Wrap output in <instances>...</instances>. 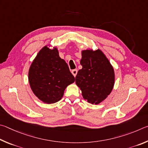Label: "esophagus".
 <instances>
[{"label":"esophagus","mask_w":148,"mask_h":148,"mask_svg":"<svg viewBox=\"0 0 148 148\" xmlns=\"http://www.w3.org/2000/svg\"><path fill=\"white\" fill-rule=\"evenodd\" d=\"M71 73H72V74L73 75V76L75 77V76L77 75V69H73V70H72Z\"/></svg>","instance_id":"obj_1"}]
</instances>
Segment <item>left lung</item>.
<instances>
[{
    "mask_svg": "<svg viewBox=\"0 0 148 148\" xmlns=\"http://www.w3.org/2000/svg\"><path fill=\"white\" fill-rule=\"evenodd\" d=\"M82 68L75 77L82 97L91 104L98 105L109 95L114 85V71L109 60L100 50L82 51Z\"/></svg>",
    "mask_w": 148,
    "mask_h": 148,
    "instance_id": "obj_1",
    "label": "left lung"
}]
</instances>
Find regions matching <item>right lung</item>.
<instances>
[{
  "label": "right lung",
  "mask_w": 148,
  "mask_h": 148,
  "mask_svg": "<svg viewBox=\"0 0 148 148\" xmlns=\"http://www.w3.org/2000/svg\"><path fill=\"white\" fill-rule=\"evenodd\" d=\"M28 81L39 99L52 104L62 99L66 87L75 82V77L66 62L59 56L58 49H51L46 45L31 64Z\"/></svg>",
  "instance_id": "right-lung-1"
}]
</instances>
